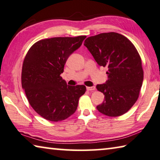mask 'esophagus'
<instances>
[{"mask_svg":"<svg viewBox=\"0 0 160 160\" xmlns=\"http://www.w3.org/2000/svg\"><path fill=\"white\" fill-rule=\"evenodd\" d=\"M86 89H87L88 91H94L96 89V87L95 86H87L86 87Z\"/></svg>","mask_w":160,"mask_h":160,"instance_id":"obj_1","label":"esophagus"}]
</instances>
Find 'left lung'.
Here are the masks:
<instances>
[{
    "label": "left lung",
    "instance_id": "1",
    "mask_svg": "<svg viewBox=\"0 0 160 160\" xmlns=\"http://www.w3.org/2000/svg\"><path fill=\"white\" fill-rule=\"evenodd\" d=\"M84 45L100 66L108 68L106 83L96 88L104 101L96 106L105 116L125 114L137 101L144 73L139 53L126 37L117 32L101 33L86 38Z\"/></svg>",
    "mask_w": 160,
    "mask_h": 160
}]
</instances>
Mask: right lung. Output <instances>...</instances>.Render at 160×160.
<instances>
[{
  "instance_id": "add662e5",
  "label": "right lung",
  "mask_w": 160,
  "mask_h": 160,
  "mask_svg": "<svg viewBox=\"0 0 160 160\" xmlns=\"http://www.w3.org/2000/svg\"><path fill=\"white\" fill-rule=\"evenodd\" d=\"M86 38L81 35L41 40L26 54L21 74L22 87L29 103L43 118L62 121L77 109L86 86H68L60 75L68 57L80 48Z\"/></svg>"
}]
</instances>
